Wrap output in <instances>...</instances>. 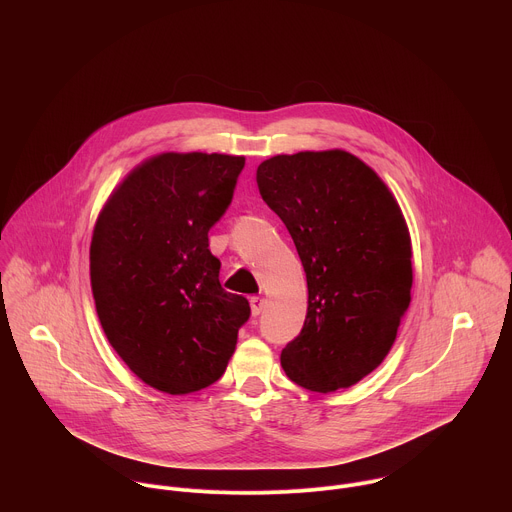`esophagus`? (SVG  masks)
I'll return each mask as SVG.
<instances>
[{
    "instance_id": "34e87169",
    "label": "esophagus",
    "mask_w": 512,
    "mask_h": 512,
    "mask_svg": "<svg viewBox=\"0 0 512 512\" xmlns=\"http://www.w3.org/2000/svg\"><path fill=\"white\" fill-rule=\"evenodd\" d=\"M249 304H251V312H253V316H259L261 312H263V308H265V298H261V296H253L251 300H249Z\"/></svg>"
}]
</instances>
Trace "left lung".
Masks as SVG:
<instances>
[{"mask_svg":"<svg viewBox=\"0 0 512 512\" xmlns=\"http://www.w3.org/2000/svg\"><path fill=\"white\" fill-rule=\"evenodd\" d=\"M257 186L308 279L306 322L281 350V367L308 391L346 389L389 354L411 302L401 208L367 164L340 150L265 160Z\"/></svg>","mask_w":512,"mask_h":512,"instance_id":"1","label":"left lung"}]
</instances>
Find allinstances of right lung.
I'll return each mask as SVG.
<instances>
[{
  "mask_svg": "<svg viewBox=\"0 0 512 512\" xmlns=\"http://www.w3.org/2000/svg\"><path fill=\"white\" fill-rule=\"evenodd\" d=\"M245 158L162 154L111 194L91 241L97 316L115 352L150 387L186 395L223 377L245 296L225 291L208 231L227 212Z\"/></svg>",
  "mask_w": 512,
  "mask_h": 512,
  "instance_id": "add662e5",
  "label": "right lung"
}]
</instances>
